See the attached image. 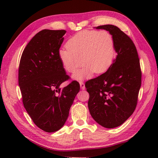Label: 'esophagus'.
<instances>
[{
	"mask_svg": "<svg viewBox=\"0 0 158 158\" xmlns=\"http://www.w3.org/2000/svg\"><path fill=\"white\" fill-rule=\"evenodd\" d=\"M79 84H80V87H81V89H85V87L84 83H83V82L81 81H79Z\"/></svg>",
	"mask_w": 158,
	"mask_h": 158,
	"instance_id": "1",
	"label": "esophagus"
}]
</instances>
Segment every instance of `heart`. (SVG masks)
I'll list each match as a JSON object with an SVG mask.
<instances>
[{"label": "heart", "instance_id": "obj_1", "mask_svg": "<svg viewBox=\"0 0 158 158\" xmlns=\"http://www.w3.org/2000/svg\"><path fill=\"white\" fill-rule=\"evenodd\" d=\"M66 48L58 51V58L66 72L74 73L76 80L89 79L93 73H103L111 66L115 57V41L107 31L85 30L77 32L66 43ZM82 60H81V59Z\"/></svg>", "mask_w": 158, "mask_h": 158}]
</instances>
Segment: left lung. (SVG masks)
Here are the masks:
<instances>
[{"instance_id":"obj_1","label":"left lung","mask_w":158,"mask_h":158,"mask_svg":"<svg viewBox=\"0 0 158 158\" xmlns=\"http://www.w3.org/2000/svg\"><path fill=\"white\" fill-rule=\"evenodd\" d=\"M110 32L117 58L101 75L85 84L89 93L88 108L96 122L106 128L122 125L132 115L141 85V69L135 43L114 25L97 26Z\"/></svg>"}]
</instances>
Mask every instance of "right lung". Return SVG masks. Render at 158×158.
<instances>
[{"label": "right lung", "instance_id": "1", "mask_svg": "<svg viewBox=\"0 0 158 158\" xmlns=\"http://www.w3.org/2000/svg\"><path fill=\"white\" fill-rule=\"evenodd\" d=\"M64 30H43L33 37L20 59L18 83L24 108L35 125L46 132L60 130L68 118L80 85L69 80L58 58Z\"/></svg>", "mask_w": 158, "mask_h": 158}]
</instances>
